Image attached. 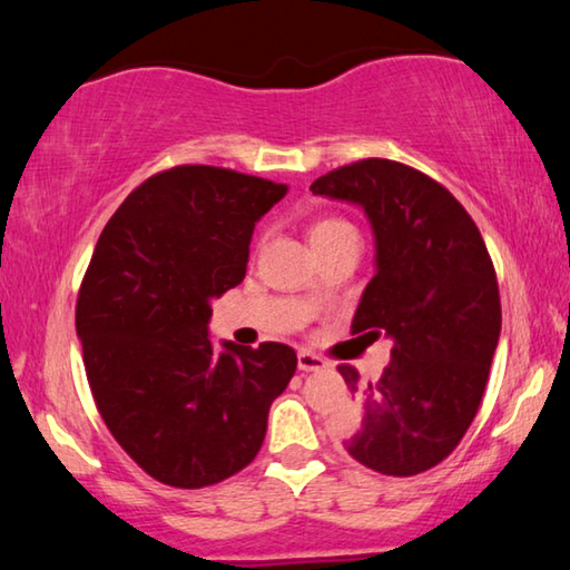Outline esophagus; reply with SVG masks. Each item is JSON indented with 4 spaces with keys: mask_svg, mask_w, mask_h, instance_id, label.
Returning a JSON list of instances; mask_svg holds the SVG:
<instances>
[{
    "mask_svg": "<svg viewBox=\"0 0 570 570\" xmlns=\"http://www.w3.org/2000/svg\"><path fill=\"white\" fill-rule=\"evenodd\" d=\"M296 364H298V370H302V372H320V370H326V366H330V362H326L324 356L314 354V352H306V350L296 354Z\"/></svg>",
    "mask_w": 570,
    "mask_h": 570,
    "instance_id": "1",
    "label": "esophagus"
}]
</instances>
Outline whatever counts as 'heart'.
I'll list each match as a JSON object with an SVG mask.
<instances>
[{
	"mask_svg": "<svg viewBox=\"0 0 570 570\" xmlns=\"http://www.w3.org/2000/svg\"><path fill=\"white\" fill-rule=\"evenodd\" d=\"M342 228H352V226L344 224V220H336V218H324V220H316L312 230H308V236H312V238L330 236V234H336V230H342Z\"/></svg>",
	"mask_w": 570,
	"mask_h": 570,
	"instance_id": "b5f03b06",
	"label": "heart"
}]
</instances>
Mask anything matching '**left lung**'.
Returning a JSON list of instances; mask_svg holds the SVG:
<instances>
[{
  "label": "left lung",
  "instance_id": "left-lung-1",
  "mask_svg": "<svg viewBox=\"0 0 570 570\" xmlns=\"http://www.w3.org/2000/svg\"><path fill=\"white\" fill-rule=\"evenodd\" d=\"M312 193L360 206L370 220L374 276L352 330L394 342L380 380L340 366L362 410L344 448L382 475H417L458 448L485 392L500 336L485 240L448 188L394 160L336 168Z\"/></svg>",
  "mask_w": 570,
  "mask_h": 570
}]
</instances>
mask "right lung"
<instances>
[{"mask_svg":"<svg viewBox=\"0 0 570 570\" xmlns=\"http://www.w3.org/2000/svg\"><path fill=\"white\" fill-rule=\"evenodd\" d=\"M286 190L214 166L163 170L122 200L92 250L75 312L92 397L120 448L166 485L244 470L294 377L292 346L216 350L208 336L210 302L244 282L254 228Z\"/></svg>","mask_w":570,"mask_h":570,"instance_id":"right-lung-1","label":"right lung"}]
</instances>
